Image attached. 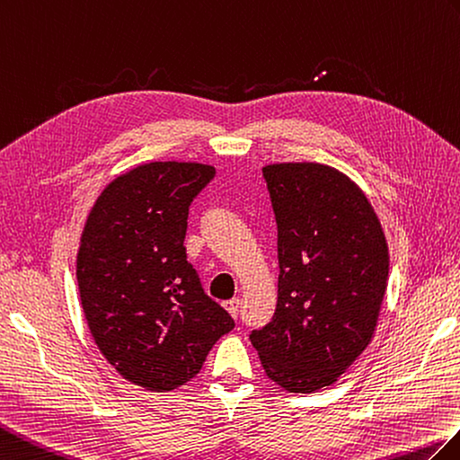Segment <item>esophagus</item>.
<instances>
[{
  "label": "esophagus",
  "instance_id": "obj_1",
  "mask_svg": "<svg viewBox=\"0 0 460 460\" xmlns=\"http://www.w3.org/2000/svg\"><path fill=\"white\" fill-rule=\"evenodd\" d=\"M224 307H226V311L234 316V319H236L238 313H240V299H230V301L224 303Z\"/></svg>",
  "mask_w": 460,
  "mask_h": 460
}]
</instances>
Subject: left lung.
I'll return each instance as SVG.
<instances>
[{
    "label": "left lung",
    "instance_id": "1",
    "mask_svg": "<svg viewBox=\"0 0 460 460\" xmlns=\"http://www.w3.org/2000/svg\"><path fill=\"white\" fill-rule=\"evenodd\" d=\"M278 222V307L250 341L265 374L291 394L336 382L370 344L390 256L372 204L319 163L261 169Z\"/></svg>",
    "mask_w": 460,
    "mask_h": 460
}]
</instances>
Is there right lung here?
I'll return each mask as SVG.
<instances>
[{"label": "right lung", "mask_w": 460, "mask_h": 460, "mask_svg": "<svg viewBox=\"0 0 460 460\" xmlns=\"http://www.w3.org/2000/svg\"><path fill=\"white\" fill-rule=\"evenodd\" d=\"M217 171L155 161L102 190L80 238L76 279L100 352L131 384L171 392L195 377L234 319L187 261L192 199Z\"/></svg>", "instance_id": "right-lung-1"}]
</instances>
